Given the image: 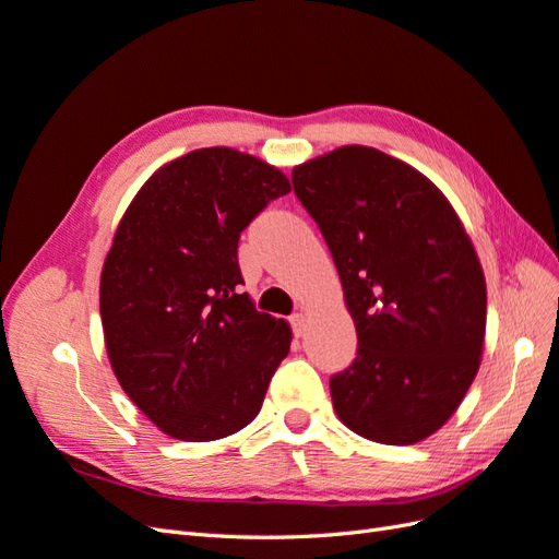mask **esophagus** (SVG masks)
I'll use <instances>...</instances> for the list:
<instances>
[{"instance_id":"1","label":"esophagus","mask_w":559,"mask_h":559,"mask_svg":"<svg viewBox=\"0 0 559 559\" xmlns=\"http://www.w3.org/2000/svg\"><path fill=\"white\" fill-rule=\"evenodd\" d=\"M292 329H294V333L300 337L302 333H306V314L302 312H296V314H292Z\"/></svg>"}]
</instances>
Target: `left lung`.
<instances>
[{"instance_id":"obj_1","label":"left lung","mask_w":559,"mask_h":559,"mask_svg":"<svg viewBox=\"0 0 559 559\" xmlns=\"http://www.w3.org/2000/svg\"><path fill=\"white\" fill-rule=\"evenodd\" d=\"M359 337L331 378L333 408L368 441L413 445L441 429L478 373L487 289L448 198L415 167L341 146L294 167Z\"/></svg>"}]
</instances>
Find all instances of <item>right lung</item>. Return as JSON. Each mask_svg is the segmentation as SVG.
I'll list each match as a JSON object with an SVG mask.
<instances>
[{
	"instance_id": "right-lung-1",
	"label": "right lung",
	"mask_w": 559,
	"mask_h": 559,
	"mask_svg": "<svg viewBox=\"0 0 559 559\" xmlns=\"http://www.w3.org/2000/svg\"><path fill=\"white\" fill-rule=\"evenodd\" d=\"M292 183L228 146L191 151L132 198L99 277L116 380L177 441H218L259 415L289 354L284 319L240 292V233Z\"/></svg>"
}]
</instances>
